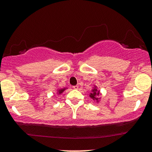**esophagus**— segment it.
<instances>
[{
  "mask_svg": "<svg viewBox=\"0 0 152 152\" xmlns=\"http://www.w3.org/2000/svg\"><path fill=\"white\" fill-rule=\"evenodd\" d=\"M73 88H74V89H78V86H77V85H76V86H73Z\"/></svg>",
  "mask_w": 152,
  "mask_h": 152,
  "instance_id": "obj_1",
  "label": "esophagus"
}]
</instances>
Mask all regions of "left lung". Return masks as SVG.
<instances>
[{"mask_svg": "<svg viewBox=\"0 0 152 152\" xmlns=\"http://www.w3.org/2000/svg\"><path fill=\"white\" fill-rule=\"evenodd\" d=\"M102 95V94L100 93V90L98 89L96 86L94 85L93 88L91 89V91L89 94V96L91 99H92L95 102L99 103L100 101L101 97H99V96Z\"/></svg>", "mask_w": 152, "mask_h": 152, "instance_id": "8db88e82", "label": "left lung"}]
</instances>
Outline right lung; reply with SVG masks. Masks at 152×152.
I'll list each match as a JSON object with an SVG mask.
<instances>
[{
    "label": "right lung",
    "mask_w": 152,
    "mask_h": 152,
    "mask_svg": "<svg viewBox=\"0 0 152 152\" xmlns=\"http://www.w3.org/2000/svg\"><path fill=\"white\" fill-rule=\"evenodd\" d=\"M68 88H66V87H65V88H57L56 90V94L57 95H60V94H61L66 89H67ZM55 96V95H54Z\"/></svg>",
    "instance_id": "1"
}]
</instances>
